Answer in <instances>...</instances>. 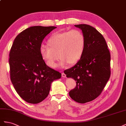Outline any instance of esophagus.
I'll return each instance as SVG.
<instances>
[{"instance_id":"1","label":"esophagus","mask_w":126,"mask_h":126,"mask_svg":"<svg viewBox=\"0 0 126 126\" xmlns=\"http://www.w3.org/2000/svg\"><path fill=\"white\" fill-rule=\"evenodd\" d=\"M62 77H63V78H65L66 77V74L64 73V72H63L62 73Z\"/></svg>"}]
</instances>
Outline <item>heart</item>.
I'll return each instance as SVG.
<instances>
[{
  "mask_svg": "<svg viewBox=\"0 0 126 126\" xmlns=\"http://www.w3.org/2000/svg\"><path fill=\"white\" fill-rule=\"evenodd\" d=\"M47 46H42L40 54L45 64L51 68L56 66V61L61 59L59 65L68 63L72 65L80 60L85 46V37L79 30L53 34L47 42Z\"/></svg>",
  "mask_w": 126,
  "mask_h": 126,
  "instance_id": "obj_1",
  "label": "heart"
}]
</instances>
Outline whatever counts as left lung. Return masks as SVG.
I'll list each match as a JSON object with an SVG mask.
<instances>
[{
  "mask_svg": "<svg viewBox=\"0 0 126 126\" xmlns=\"http://www.w3.org/2000/svg\"><path fill=\"white\" fill-rule=\"evenodd\" d=\"M85 37L83 54L75 65L64 71L67 78L76 81V87L69 92L75 101L85 103L101 94L110 77V53L102 35L86 24L75 25Z\"/></svg>",
  "mask_w": 126,
  "mask_h": 126,
  "instance_id": "8db88e82",
  "label": "left lung"
}]
</instances>
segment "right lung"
<instances>
[{
  "instance_id": "add662e5",
  "label": "right lung",
  "mask_w": 126,
  "mask_h": 126,
  "mask_svg": "<svg viewBox=\"0 0 126 126\" xmlns=\"http://www.w3.org/2000/svg\"><path fill=\"white\" fill-rule=\"evenodd\" d=\"M54 26H32L14 39L9 52L10 80L25 101L36 104L49 94L52 82L61 77L59 71L48 67L40 54L43 39Z\"/></svg>"
}]
</instances>
